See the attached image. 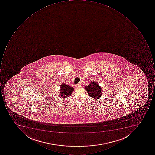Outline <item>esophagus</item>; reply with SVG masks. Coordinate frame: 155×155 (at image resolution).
<instances>
[{"label":"esophagus","mask_w":155,"mask_h":155,"mask_svg":"<svg viewBox=\"0 0 155 155\" xmlns=\"http://www.w3.org/2000/svg\"><path fill=\"white\" fill-rule=\"evenodd\" d=\"M75 87H76V88H79L81 87V86H80V85L79 84H76V85H75Z\"/></svg>","instance_id":"34e87169"}]
</instances>
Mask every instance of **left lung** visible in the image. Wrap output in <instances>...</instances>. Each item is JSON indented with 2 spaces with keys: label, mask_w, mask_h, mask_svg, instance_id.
Wrapping results in <instances>:
<instances>
[{
  "label": "left lung",
  "mask_w": 155,
  "mask_h": 155,
  "mask_svg": "<svg viewBox=\"0 0 155 155\" xmlns=\"http://www.w3.org/2000/svg\"><path fill=\"white\" fill-rule=\"evenodd\" d=\"M86 89L90 97L99 99L102 95V88L95 81H91L88 86H86Z\"/></svg>",
  "instance_id": "left-lung-1"
}]
</instances>
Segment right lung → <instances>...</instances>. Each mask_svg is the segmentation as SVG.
<instances>
[{"label":"right lung","mask_w":155,"mask_h":155,"mask_svg":"<svg viewBox=\"0 0 155 155\" xmlns=\"http://www.w3.org/2000/svg\"><path fill=\"white\" fill-rule=\"evenodd\" d=\"M74 89L73 87L69 85H67L65 83H62L60 89V94L61 97L62 98H67L69 97L72 94V92L74 91Z\"/></svg>","instance_id":"1"}]
</instances>
